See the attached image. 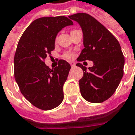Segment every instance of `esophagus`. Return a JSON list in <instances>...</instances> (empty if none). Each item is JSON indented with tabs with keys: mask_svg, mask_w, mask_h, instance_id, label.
Returning <instances> with one entry per match:
<instances>
[{
	"mask_svg": "<svg viewBox=\"0 0 135 135\" xmlns=\"http://www.w3.org/2000/svg\"><path fill=\"white\" fill-rule=\"evenodd\" d=\"M70 65L72 68H74V67H75V64L74 63V62H70Z\"/></svg>",
	"mask_w": 135,
	"mask_h": 135,
	"instance_id": "obj_1",
	"label": "esophagus"
}]
</instances>
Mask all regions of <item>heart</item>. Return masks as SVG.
Returning a JSON list of instances; mask_svg holds the SVG:
<instances>
[{
	"label": "heart",
	"instance_id": "1",
	"mask_svg": "<svg viewBox=\"0 0 135 135\" xmlns=\"http://www.w3.org/2000/svg\"><path fill=\"white\" fill-rule=\"evenodd\" d=\"M64 57L68 60H70L73 58V54L71 53H65L64 54Z\"/></svg>",
	"mask_w": 135,
	"mask_h": 135
}]
</instances>
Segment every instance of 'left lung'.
Returning a JSON list of instances; mask_svg holds the SVG:
<instances>
[{
  "instance_id": "8db88e82",
  "label": "left lung",
  "mask_w": 135,
  "mask_h": 135,
  "mask_svg": "<svg viewBox=\"0 0 135 135\" xmlns=\"http://www.w3.org/2000/svg\"><path fill=\"white\" fill-rule=\"evenodd\" d=\"M76 21L83 32L84 49L77 61L94 62L88 70L78 62L84 72L79 79L80 92L86 101L101 103L112 96L123 76L125 58L116 38L90 15L80 12L69 16Z\"/></svg>"
}]
</instances>
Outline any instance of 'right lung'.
Segmentation results:
<instances>
[{"instance_id":"obj_1","label":"right lung","mask_w":135,"mask_h":135,"mask_svg":"<svg viewBox=\"0 0 135 135\" xmlns=\"http://www.w3.org/2000/svg\"><path fill=\"white\" fill-rule=\"evenodd\" d=\"M67 17H46L33 21L19 41L14 58L15 79L21 93L32 105L44 110L62 103L63 85L71 66L64 60L49 68L44 60L55 49L56 36L73 25Z\"/></svg>"}]
</instances>
